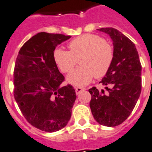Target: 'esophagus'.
<instances>
[{"instance_id": "obj_1", "label": "esophagus", "mask_w": 152, "mask_h": 152, "mask_svg": "<svg viewBox=\"0 0 152 152\" xmlns=\"http://www.w3.org/2000/svg\"><path fill=\"white\" fill-rule=\"evenodd\" d=\"M75 90H76V95H79V93L81 92V91H84V90H86V88H81V87H76V88H75Z\"/></svg>"}]
</instances>
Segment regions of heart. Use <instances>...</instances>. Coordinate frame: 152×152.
Segmentation results:
<instances>
[{
	"mask_svg": "<svg viewBox=\"0 0 152 152\" xmlns=\"http://www.w3.org/2000/svg\"><path fill=\"white\" fill-rule=\"evenodd\" d=\"M69 50L57 48L54 58L64 73L73 69L79 60V67L67 76V81L76 86H84L95 78L105 76L113 60V48L102 37L93 34L80 35L69 44Z\"/></svg>",
	"mask_w": 152,
	"mask_h": 152,
	"instance_id": "heart-1",
	"label": "heart"
}]
</instances>
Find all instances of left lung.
Returning <instances> with one entry per match:
<instances>
[{
  "instance_id": "obj_1",
  "label": "left lung",
  "mask_w": 152,
  "mask_h": 152,
  "mask_svg": "<svg viewBox=\"0 0 152 152\" xmlns=\"http://www.w3.org/2000/svg\"><path fill=\"white\" fill-rule=\"evenodd\" d=\"M98 30L110 35L113 41V60L100 82L110 86L105 87L107 93L95 87L90 88L89 105L98 124L113 127L125 121L135 107L142 89V66L136 46L122 32L113 28Z\"/></svg>"
}]
</instances>
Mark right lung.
Here are the masks:
<instances>
[{"mask_svg":"<svg viewBox=\"0 0 152 152\" xmlns=\"http://www.w3.org/2000/svg\"><path fill=\"white\" fill-rule=\"evenodd\" d=\"M70 38L39 32L23 45L15 63V100L27 121L45 132L66 126L76 101L73 86H61L64 76L54 58L56 47Z\"/></svg>","mask_w":152,"mask_h":152,"instance_id":"right-lung-1","label":"right lung"}]
</instances>
